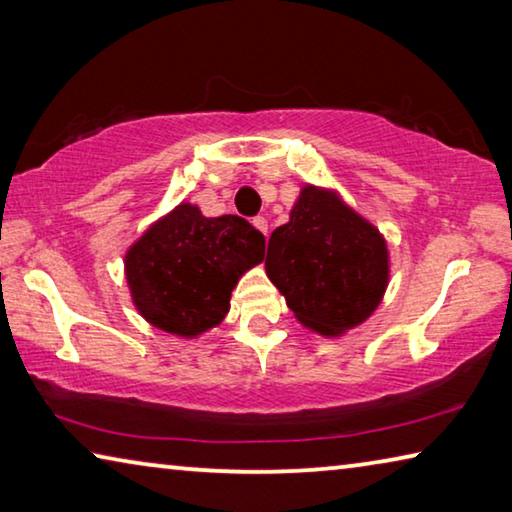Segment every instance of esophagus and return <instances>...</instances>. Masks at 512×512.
<instances>
[{"label": "esophagus", "instance_id": "obj_1", "mask_svg": "<svg viewBox=\"0 0 512 512\" xmlns=\"http://www.w3.org/2000/svg\"><path fill=\"white\" fill-rule=\"evenodd\" d=\"M253 225H255V228H257L259 232H264V235H268V221L264 219V216H255Z\"/></svg>", "mask_w": 512, "mask_h": 512}]
</instances>
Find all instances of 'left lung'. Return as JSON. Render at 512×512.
<instances>
[{
    "instance_id": "1",
    "label": "left lung",
    "mask_w": 512,
    "mask_h": 512,
    "mask_svg": "<svg viewBox=\"0 0 512 512\" xmlns=\"http://www.w3.org/2000/svg\"><path fill=\"white\" fill-rule=\"evenodd\" d=\"M266 273L302 325L336 336L363 323L384 296L386 241L339 196L307 185L289 223L268 239Z\"/></svg>"
}]
</instances>
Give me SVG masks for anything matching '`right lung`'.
Returning a JSON list of instances; mask_svg holds the SVG:
<instances>
[{
	"label": "right lung",
	"instance_id": "right-lung-1",
	"mask_svg": "<svg viewBox=\"0 0 512 512\" xmlns=\"http://www.w3.org/2000/svg\"><path fill=\"white\" fill-rule=\"evenodd\" d=\"M264 248L262 232L241 216L207 219L196 205H178L126 253L135 307L153 327L198 336L225 318L232 289Z\"/></svg>",
	"mask_w": 512,
	"mask_h": 512
}]
</instances>
